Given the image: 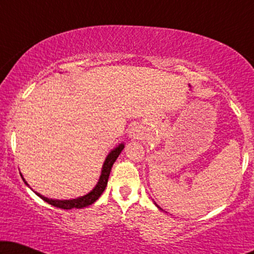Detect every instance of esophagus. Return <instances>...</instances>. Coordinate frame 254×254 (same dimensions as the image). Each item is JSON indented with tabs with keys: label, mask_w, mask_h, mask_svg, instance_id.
<instances>
[{
	"label": "esophagus",
	"mask_w": 254,
	"mask_h": 254,
	"mask_svg": "<svg viewBox=\"0 0 254 254\" xmlns=\"http://www.w3.org/2000/svg\"><path fill=\"white\" fill-rule=\"evenodd\" d=\"M129 134H130V136H133V137H137L138 135H140V130H138V128H137V127H131V128H130Z\"/></svg>",
	"instance_id": "34e87169"
}]
</instances>
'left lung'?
<instances>
[{"mask_svg": "<svg viewBox=\"0 0 254 254\" xmlns=\"http://www.w3.org/2000/svg\"><path fill=\"white\" fill-rule=\"evenodd\" d=\"M155 204H156V203H155ZM156 206H157V204H156ZM157 208H159V209H161V207H158V206H157Z\"/></svg>", "mask_w": 254, "mask_h": 254, "instance_id": "1", "label": "left lung"}]
</instances>
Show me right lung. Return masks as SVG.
Returning a JSON list of instances; mask_svg holds the SVG:
<instances>
[{
  "label": "right lung",
  "instance_id": "right-lung-1",
  "mask_svg": "<svg viewBox=\"0 0 254 254\" xmlns=\"http://www.w3.org/2000/svg\"><path fill=\"white\" fill-rule=\"evenodd\" d=\"M124 148H125V144L120 143L118 147H116L113 150H111L109 152V155L106 156L105 162H104V164H103L102 172H100L98 183H97L96 186L93 187V189L90 190L88 194H85V195L78 196V197H76V199H70V200H58V199H50V197L41 195L40 193L34 192V190L33 192L36 193L38 196L41 197L44 201H46L47 203H50L54 207L61 208V209L68 210V209H74V208H76V209H79V208L88 207V206H90V204H92L93 202H96V200H98V197L102 195L104 190H105L106 186H107V182H109L111 169H112V166L114 164V162L117 161V158L119 157L120 152L124 150ZM22 178H23V176H22ZM23 182L30 187V185L26 183V180L24 178H23Z\"/></svg>",
  "mask_w": 254,
  "mask_h": 254
}]
</instances>
